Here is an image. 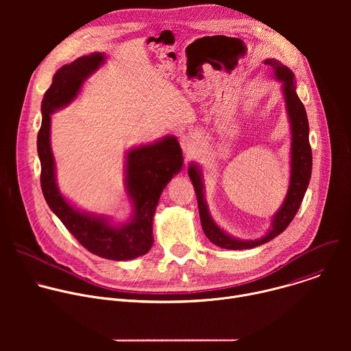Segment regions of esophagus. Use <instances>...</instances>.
Listing matches in <instances>:
<instances>
[{
	"label": "esophagus",
	"mask_w": 351,
	"mask_h": 351,
	"mask_svg": "<svg viewBox=\"0 0 351 351\" xmlns=\"http://www.w3.org/2000/svg\"><path fill=\"white\" fill-rule=\"evenodd\" d=\"M179 143H180V147H182L184 154H187V156L193 154L194 148H195V141H194L193 136H190V134H182V136L179 137Z\"/></svg>",
	"instance_id": "34e87169"
}]
</instances>
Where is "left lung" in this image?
<instances>
[{
	"label": "left lung",
	"mask_w": 351,
	"mask_h": 351,
	"mask_svg": "<svg viewBox=\"0 0 351 351\" xmlns=\"http://www.w3.org/2000/svg\"><path fill=\"white\" fill-rule=\"evenodd\" d=\"M265 64L274 68L276 79L282 82V93L285 97L286 111H287L290 130H291L290 184H289L285 202L282 207L278 210V213L274 215L271 228L267 232V234L256 240H240L225 233L211 218L206 198H204V183H203L202 169H199L195 164H191L189 168V178L195 190L199 221H202L203 230L208 237V240L221 248H228V250L253 248L264 243H268L269 240L280 234L293 221L300 206H302V202L311 178L313 153H311V145L308 140L310 126H308L306 108L303 103L300 101V98L295 93L294 75L287 66L282 65L279 61L274 58L265 60Z\"/></svg>",
	"instance_id": "left-lung-1"
}]
</instances>
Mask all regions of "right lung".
Wrapping results in <instances>:
<instances>
[{
  "label": "right lung",
  "mask_w": 351,
  "mask_h": 351,
  "mask_svg": "<svg viewBox=\"0 0 351 351\" xmlns=\"http://www.w3.org/2000/svg\"><path fill=\"white\" fill-rule=\"evenodd\" d=\"M106 62L101 53H91L64 65L53 77L41 101V128L37 153L41 164V190L51 211L90 253L114 261L133 260L149 252L153 219L158 199L168 182L182 169V148L175 136H165L154 144L132 148L126 154V191L133 214L126 223L112 225L101 215L83 213L71 206L60 193L56 180V161L49 144L51 114L71 104L83 83Z\"/></svg>",
  "instance_id": "obj_1"
}]
</instances>
